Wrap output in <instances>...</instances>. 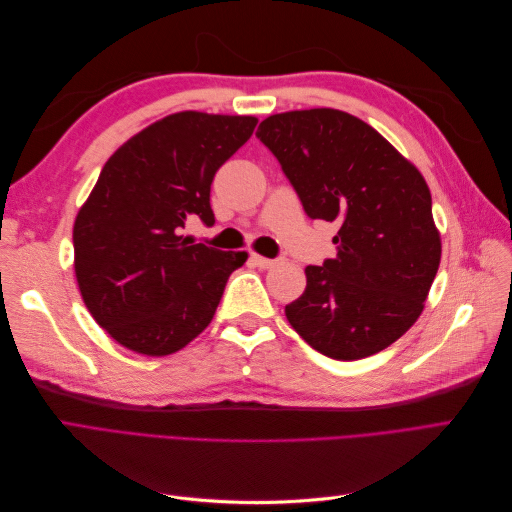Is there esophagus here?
Instances as JSON below:
<instances>
[{"instance_id": "obj_1", "label": "esophagus", "mask_w": 512, "mask_h": 512, "mask_svg": "<svg viewBox=\"0 0 512 512\" xmlns=\"http://www.w3.org/2000/svg\"><path fill=\"white\" fill-rule=\"evenodd\" d=\"M250 260L254 262L256 267H260V269H271V267L275 265V260H273V258H265V256H258V254H252V256H250Z\"/></svg>"}]
</instances>
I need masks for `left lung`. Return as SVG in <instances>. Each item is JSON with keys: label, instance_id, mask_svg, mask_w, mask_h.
Segmentation results:
<instances>
[{"label": "left lung", "instance_id": "obj_1", "mask_svg": "<svg viewBox=\"0 0 512 512\" xmlns=\"http://www.w3.org/2000/svg\"><path fill=\"white\" fill-rule=\"evenodd\" d=\"M312 220L337 222V256L305 269L286 305L305 342L337 361L389 348L421 316L442 243L418 168L359 117L335 108L271 115L258 126Z\"/></svg>", "mask_w": 512, "mask_h": 512}]
</instances>
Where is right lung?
Listing matches in <instances>:
<instances>
[{"instance_id": "add662e5", "label": "right lung", "mask_w": 512, "mask_h": 512, "mask_svg": "<svg viewBox=\"0 0 512 512\" xmlns=\"http://www.w3.org/2000/svg\"><path fill=\"white\" fill-rule=\"evenodd\" d=\"M250 115L183 111L123 143L74 220V273L89 314L117 344L166 356L203 333L245 252L181 235L213 226L218 168L252 136Z\"/></svg>"}]
</instances>
